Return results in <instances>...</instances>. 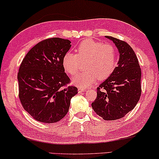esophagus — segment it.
Returning a JSON list of instances; mask_svg holds the SVG:
<instances>
[{"label": "esophagus", "mask_w": 159, "mask_h": 159, "mask_svg": "<svg viewBox=\"0 0 159 159\" xmlns=\"http://www.w3.org/2000/svg\"><path fill=\"white\" fill-rule=\"evenodd\" d=\"M85 91H86V90H85V89H84V88H80L79 89H78V92H79V93L85 92Z\"/></svg>", "instance_id": "34e87169"}]
</instances>
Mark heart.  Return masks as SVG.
<instances>
[{
  "label": "heart",
  "mask_w": 159,
  "mask_h": 159,
  "mask_svg": "<svg viewBox=\"0 0 159 159\" xmlns=\"http://www.w3.org/2000/svg\"><path fill=\"white\" fill-rule=\"evenodd\" d=\"M77 54L68 52L62 61L66 72L74 75L79 70L81 62H85L86 71L72 77V83L78 87L86 88L92 85L98 79H106L114 71L117 65V53L111 44L96 41L84 40L77 49Z\"/></svg>",
  "instance_id": "obj_1"
}]
</instances>
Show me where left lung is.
I'll return each mask as SVG.
<instances>
[{"label":"left lung","instance_id":"left-lung-1","mask_svg":"<svg viewBox=\"0 0 159 159\" xmlns=\"http://www.w3.org/2000/svg\"><path fill=\"white\" fill-rule=\"evenodd\" d=\"M105 37L116 46L119 61L114 71L97 88V98L91 106L94 112L104 120H115L124 117L139 102L141 69L130 45L114 37Z\"/></svg>","mask_w":159,"mask_h":159}]
</instances>
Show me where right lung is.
<instances>
[{
    "label": "right lung",
    "instance_id": "1",
    "mask_svg": "<svg viewBox=\"0 0 159 159\" xmlns=\"http://www.w3.org/2000/svg\"><path fill=\"white\" fill-rule=\"evenodd\" d=\"M68 39L51 38L39 42L24 57L17 80L19 97L24 110L42 123H56L69 112L70 102L77 93L62 66L71 48Z\"/></svg>",
    "mask_w": 159,
    "mask_h": 159
}]
</instances>
